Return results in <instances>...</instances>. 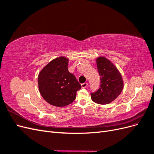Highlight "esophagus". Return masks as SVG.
Masks as SVG:
<instances>
[{"mask_svg":"<svg viewBox=\"0 0 154 154\" xmlns=\"http://www.w3.org/2000/svg\"><path fill=\"white\" fill-rule=\"evenodd\" d=\"M88 85V83H83L82 84V88H86Z\"/></svg>","mask_w":154,"mask_h":154,"instance_id":"1","label":"esophagus"}]
</instances>
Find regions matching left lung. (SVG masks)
I'll list each match as a JSON object with an SVG mask.
<instances>
[{
    "label": "left lung",
    "instance_id": "obj_1",
    "mask_svg": "<svg viewBox=\"0 0 154 154\" xmlns=\"http://www.w3.org/2000/svg\"><path fill=\"white\" fill-rule=\"evenodd\" d=\"M96 64L101 84L98 91L91 94V99L96 103L109 104L122 92L124 86L123 78L115 65L106 57H97Z\"/></svg>",
    "mask_w": 154,
    "mask_h": 154
}]
</instances>
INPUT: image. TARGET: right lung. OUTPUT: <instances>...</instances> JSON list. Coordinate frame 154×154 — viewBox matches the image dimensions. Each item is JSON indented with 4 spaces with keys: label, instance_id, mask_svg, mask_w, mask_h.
I'll return each mask as SVG.
<instances>
[{
    "label": "right lung",
    "instance_id": "1",
    "mask_svg": "<svg viewBox=\"0 0 154 154\" xmlns=\"http://www.w3.org/2000/svg\"><path fill=\"white\" fill-rule=\"evenodd\" d=\"M69 58L60 57L51 60L38 76L39 92L50 105L62 107L72 103L82 86L68 71Z\"/></svg>",
    "mask_w": 154,
    "mask_h": 154
}]
</instances>
